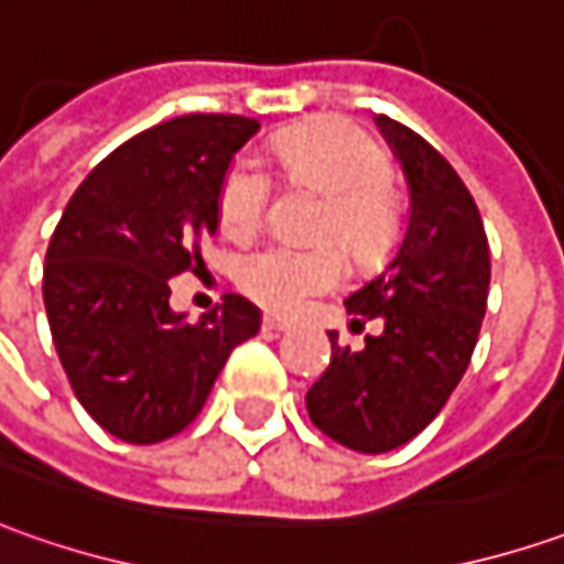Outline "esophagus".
<instances>
[{"instance_id":"obj_1","label":"esophagus","mask_w":564,"mask_h":564,"mask_svg":"<svg viewBox=\"0 0 564 564\" xmlns=\"http://www.w3.org/2000/svg\"><path fill=\"white\" fill-rule=\"evenodd\" d=\"M262 330H264V334H283V330H290V324H286V321H281V318H274V315H264Z\"/></svg>"}]
</instances>
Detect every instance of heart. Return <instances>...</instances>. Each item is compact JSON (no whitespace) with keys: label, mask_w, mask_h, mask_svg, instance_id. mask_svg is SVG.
I'll return each mask as SVG.
<instances>
[{"label":"heart","mask_w":564,"mask_h":564,"mask_svg":"<svg viewBox=\"0 0 564 564\" xmlns=\"http://www.w3.org/2000/svg\"><path fill=\"white\" fill-rule=\"evenodd\" d=\"M278 165L290 184L308 186L327 199L324 234L371 262L397 234L393 165L375 137L349 124L300 127L278 140ZM271 203V177L259 159L246 155L227 171L218 193V227L230 240H246L262 227ZM343 264L327 246L268 243L237 262V283L246 296L271 312L293 315L312 296L337 286Z\"/></svg>","instance_id":"heart-1"}]
</instances>
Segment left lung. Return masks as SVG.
I'll list each match as a JSON object with an SVG mask.
<instances>
[{"instance_id":"left-lung-1","label":"left lung","mask_w":564,"mask_h":564,"mask_svg":"<svg viewBox=\"0 0 564 564\" xmlns=\"http://www.w3.org/2000/svg\"><path fill=\"white\" fill-rule=\"evenodd\" d=\"M409 184V224L383 274L346 296L352 324L378 321L359 352L330 337V365L305 409L321 434L356 453L417 437L465 375L490 290V246L468 186L415 130L378 115Z\"/></svg>"}]
</instances>
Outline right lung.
<instances>
[{"mask_svg":"<svg viewBox=\"0 0 564 564\" xmlns=\"http://www.w3.org/2000/svg\"><path fill=\"white\" fill-rule=\"evenodd\" d=\"M259 133L243 115H184L89 171L52 234L43 302L74 397L124 443H162L203 412L224 361L262 312L227 293L196 324L167 281L203 271L230 162Z\"/></svg>","mask_w":564,"mask_h":564,"instance_id":"add662e5","label":"right lung"}]
</instances>
